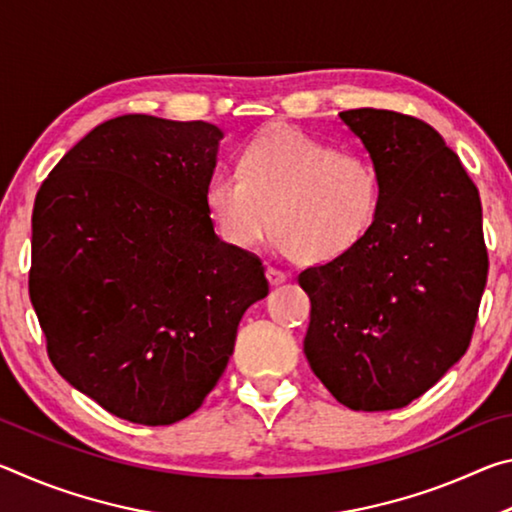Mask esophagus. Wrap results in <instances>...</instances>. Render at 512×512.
Listing matches in <instances>:
<instances>
[{
  "instance_id": "esophagus-1",
  "label": "esophagus",
  "mask_w": 512,
  "mask_h": 512,
  "mask_svg": "<svg viewBox=\"0 0 512 512\" xmlns=\"http://www.w3.org/2000/svg\"><path fill=\"white\" fill-rule=\"evenodd\" d=\"M266 277H268V282L273 284V287H277V284H282V282H287V273L284 271H280V268H273V266H268L266 268Z\"/></svg>"
}]
</instances>
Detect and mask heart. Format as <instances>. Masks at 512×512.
Masks as SVG:
<instances>
[{"mask_svg": "<svg viewBox=\"0 0 512 512\" xmlns=\"http://www.w3.org/2000/svg\"><path fill=\"white\" fill-rule=\"evenodd\" d=\"M379 201L375 164L296 128L255 137L239 173L216 171L205 189L207 212L228 244H259L271 221L275 246L307 264L350 253L375 223Z\"/></svg>", "mask_w": 512, "mask_h": 512, "instance_id": "heart-1", "label": "heart"}]
</instances>
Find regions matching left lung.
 I'll use <instances>...</instances> for the list:
<instances>
[{"label": "left lung", "mask_w": 512, "mask_h": 512, "mask_svg": "<svg viewBox=\"0 0 512 512\" xmlns=\"http://www.w3.org/2000/svg\"><path fill=\"white\" fill-rule=\"evenodd\" d=\"M379 171L375 223L350 253L298 275L311 300L305 354L352 411L427 393L470 345L488 280L479 189L422 119L339 112Z\"/></svg>", "instance_id": "1"}]
</instances>
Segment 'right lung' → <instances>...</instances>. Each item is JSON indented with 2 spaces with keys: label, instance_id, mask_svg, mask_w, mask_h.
Segmentation results:
<instances>
[{
  "label": "right lung",
  "instance_id": "obj_1",
  "mask_svg": "<svg viewBox=\"0 0 512 512\" xmlns=\"http://www.w3.org/2000/svg\"><path fill=\"white\" fill-rule=\"evenodd\" d=\"M223 131L124 115L69 149L33 205L29 296L60 377L121 420L192 415L268 296L205 205Z\"/></svg>",
  "mask_w": 512,
  "mask_h": 512
}]
</instances>
